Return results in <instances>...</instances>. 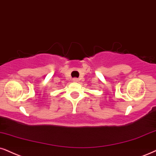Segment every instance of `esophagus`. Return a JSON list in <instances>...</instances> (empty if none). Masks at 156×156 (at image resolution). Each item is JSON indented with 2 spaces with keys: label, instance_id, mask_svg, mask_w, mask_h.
Masks as SVG:
<instances>
[{
  "label": "esophagus",
  "instance_id": "esophagus-1",
  "mask_svg": "<svg viewBox=\"0 0 156 156\" xmlns=\"http://www.w3.org/2000/svg\"><path fill=\"white\" fill-rule=\"evenodd\" d=\"M73 82H78V78H73Z\"/></svg>",
  "mask_w": 156,
  "mask_h": 156
}]
</instances>
